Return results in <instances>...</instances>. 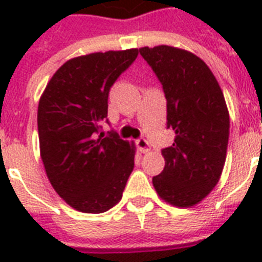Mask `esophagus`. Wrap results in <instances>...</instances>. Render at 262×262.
I'll list each match as a JSON object with an SVG mask.
<instances>
[{
	"instance_id": "34e87169",
	"label": "esophagus",
	"mask_w": 262,
	"mask_h": 262,
	"mask_svg": "<svg viewBox=\"0 0 262 262\" xmlns=\"http://www.w3.org/2000/svg\"><path fill=\"white\" fill-rule=\"evenodd\" d=\"M136 144H137V148H139V151L141 152V154H147V152H149V143H148L145 139H139L136 141Z\"/></svg>"
}]
</instances>
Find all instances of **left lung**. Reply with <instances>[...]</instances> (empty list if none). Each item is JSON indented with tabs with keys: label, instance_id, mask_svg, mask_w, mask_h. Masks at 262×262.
Here are the masks:
<instances>
[{
	"label": "left lung",
	"instance_id": "8db88e82",
	"mask_svg": "<svg viewBox=\"0 0 262 262\" xmlns=\"http://www.w3.org/2000/svg\"><path fill=\"white\" fill-rule=\"evenodd\" d=\"M140 54L160 80L167 99V127L175 132L164 148V168L152 178L166 203L189 208L217 185L226 163L230 114L223 91L203 59L178 47H141Z\"/></svg>",
	"mask_w": 262,
	"mask_h": 262
}]
</instances>
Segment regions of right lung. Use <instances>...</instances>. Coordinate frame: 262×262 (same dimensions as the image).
Returning <instances> with one entry per match:
<instances>
[{"mask_svg":"<svg viewBox=\"0 0 262 262\" xmlns=\"http://www.w3.org/2000/svg\"><path fill=\"white\" fill-rule=\"evenodd\" d=\"M137 49L80 55L63 63L39 99L40 158L51 186L76 211L102 213L122 199L136 147L111 132L99 135L108 91Z\"/></svg>","mask_w":262,"mask_h":262,"instance_id":"right-lung-1","label":"right lung"}]
</instances>
